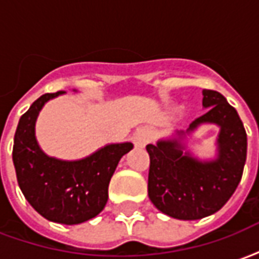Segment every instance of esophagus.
I'll use <instances>...</instances> for the list:
<instances>
[{
    "instance_id": "esophagus-1",
    "label": "esophagus",
    "mask_w": 259,
    "mask_h": 259,
    "mask_svg": "<svg viewBox=\"0 0 259 259\" xmlns=\"http://www.w3.org/2000/svg\"><path fill=\"white\" fill-rule=\"evenodd\" d=\"M150 139H151V132L148 129H140L137 130V133H136L135 136V141L137 146L140 147H144L150 141Z\"/></svg>"
}]
</instances>
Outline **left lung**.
<instances>
[{"label": "left lung", "mask_w": 259, "mask_h": 259, "mask_svg": "<svg viewBox=\"0 0 259 259\" xmlns=\"http://www.w3.org/2000/svg\"><path fill=\"white\" fill-rule=\"evenodd\" d=\"M204 115L193 120L186 133L201 123L221 127L218 136V158L201 162L179 140L158 141L146 147L150 155L148 197L168 217L195 221L209 217L222 208L237 189L245 158L247 133L239 113L215 90H202ZM183 137V132L179 133Z\"/></svg>", "instance_id": "8db88e82"}]
</instances>
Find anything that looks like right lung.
<instances>
[{"label": "right lung", "mask_w": 259, "mask_h": 259, "mask_svg": "<svg viewBox=\"0 0 259 259\" xmlns=\"http://www.w3.org/2000/svg\"><path fill=\"white\" fill-rule=\"evenodd\" d=\"M64 93L44 94L20 116L12 159L20 190L29 204L51 222L77 225L104 209L109 180L133 144H109L80 161H61L46 155L37 144L34 123L42 105Z\"/></svg>", "instance_id": "add662e5"}]
</instances>
